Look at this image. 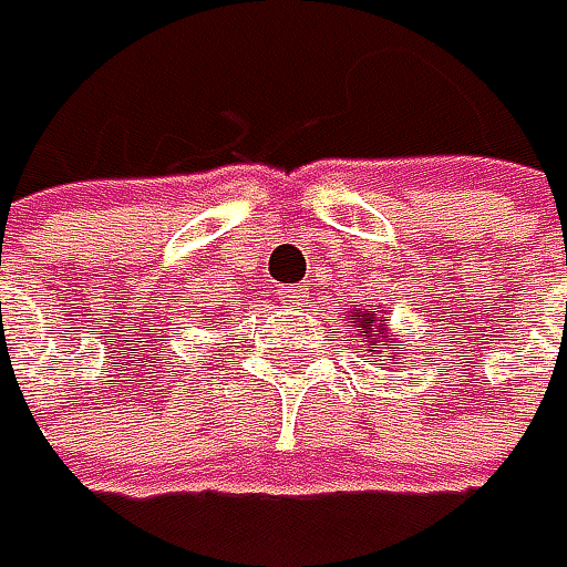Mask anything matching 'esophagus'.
<instances>
[{
  "label": "esophagus",
  "mask_w": 567,
  "mask_h": 567,
  "mask_svg": "<svg viewBox=\"0 0 567 567\" xmlns=\"http://www.w3.org/2000/svg\"><path fill=\"white\" fill-rule=\"evenodd\" d=\"M276 295L285 298L288 305H298V301H305V298H308V288H305V285H279V288H276Z\"/></svg>",
  "instance_id": "obj_1"
}]
</instances>
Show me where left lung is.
I'll list each match as a JSON object with an SVG mask.
<instances>
[{
	"label": "left lung",
	"mask_w": 567,
	"mask_h": 567,
	"mask_svg": "<svg viewBox=\"0 0 567 567\" xmlns=\"http://www.w3.org/2000/svg\"><path fill=\"white\" fill-rule=\"evenodd\" d=\"M350 317H352V323H359V327H362V337H372V340H369V343H372V347H369V352L394 350V347H398V343L379 340V333H384V327L382 323H375V320H372V315H362V311H359V315H350Z\"/></svg>",
	"instance_id": "obj_1"
}]
</instances>
